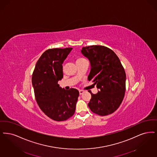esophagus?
<instances>
[{"label":"esophagus","instance_id":"obj_1","mask_svg":"<svg viewBox=\"0 0 157 157\" xmlns=\"http://www.w3.org/2000/svg\"><path fill=\"white\" fill-rule=\"evenodd\" d=\"M84 93V90H79V93H80V95Z\"/></svg>","mask_w":157,"mask_h":157}]
</instances>
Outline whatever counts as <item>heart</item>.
Returning <instances> with one entry per match:
<instances>
[{
  "label": "heart",
  "instance_id": "heart-1",
  "mask_svg": "<svg viewBox=\"0 0 157 157\" xmlns=\"http://www.w3.org/2000/svg\"><path fill=\"white\" fill-rule=\"evenodd\" d=\"M85 60H86V59H84V58L78 57V58H77V59H76V63H78V62H81V61Z\"/></svg>",
  "mask_w": 157,
  "mask_h": 157
}]
</instances>
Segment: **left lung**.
Segmentation results:
<instances>
[{"label": "left lung", "instance_id": "8db88e82", "mask_svg": "<svg viewBox=\"0 0 157 157\" xmlns=\"http://www.w3.org/2000/svg\"><path fill=\"white\" fill-rule=\"evenodd\" d=\"M82 53L90 62L88 80L99 90L97 94L89 91L91 98L88 106L99 116H107L118 109L123 101L125 91L126 75L116 53L103 46L82 48Z\"/></svg>", "mask_w": 157, "mask_h": 157}]
</instances>
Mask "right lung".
Here are the masks:
<instances>
[{"label": "right lung", "mask_w": 157, "mask_h": 157, "mask_svg": "<svg viewBox=\"0 0 157 157\" xmlns=\"http://www.w3.org/2000/svg\"><path fill=\"white\" fill-rule=\"evenodd\" d=\"M72 49H48L38 60L32 75L38 105L46 116L57 121H65L73 116L79 96L77 89L66 90L58 84L63 77L62 64Z\"/></svg>", "instance_id": "add662e5"}]
</instances>
